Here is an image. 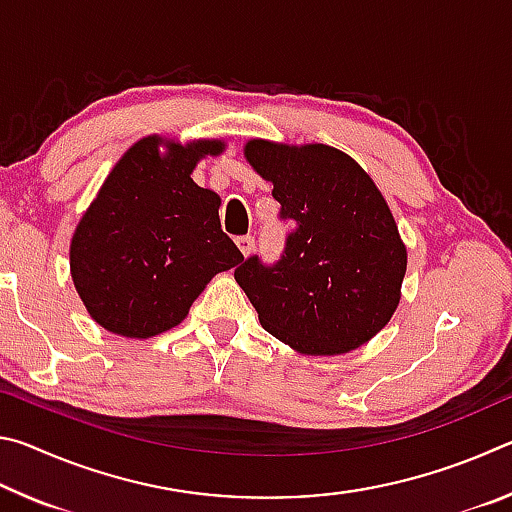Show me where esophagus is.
Listing matches in <instances>:
<instances>
[{
	"instance_id": "esophagus-1",
	"label": "esophagus",
	"mask_w": 512,
	"mask_h": 512,
	"mask_svg": "<svg viewBox=\"0 0 512 512\" xmlns=\"http://www.w3.org/2000/svg\"><path fill=\"white\" fill-rule=\"evenodd\" d=\"M237 246H239L241 253H244V255H250V253H253V248H255V239L250 237V235L237 237Z\"/></svg>"
}]
</instances>
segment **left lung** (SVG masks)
<instances>
[{
  "label": "left lung",
  "mask_w": 512,
  "mask_h": 512,
  "mask_svg": "<svg viewBox=\"0 0 512 512\" xmlns=\"http://www.w3.org/2000/svg\"><path fill=\"white\" fill-rule=\"evenodd\" d=\"M293 228L277 262L250 255L235 280L275 339L302 354H341L370 341L400 302L406 248L372 178L325 144H246Z\"/></svg>",
  "instance_id": "8db88e82"
}]
</instances>
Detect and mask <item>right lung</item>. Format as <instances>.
Returning <instances> with one entry per match:
<instances>
[{
    "label": "right lung",
    "instance_id": "obj_1",
    "mask_svg": "<svg viewBox=\"0 0 512 512\" xmlns=\"http://www.w3.org/2000/svg\"><path fill=\"white\" fill-rule=\"evenodd\" d=\"M144 137L124 153L76 225L69 268L90 316L108 332L149 339L176 327L216 273L244 255L221 230V198L192 171L223 142Z\"/></svg>",
    "mask_w": 512,
    "mask_h": 512
}]
</instances>
